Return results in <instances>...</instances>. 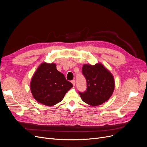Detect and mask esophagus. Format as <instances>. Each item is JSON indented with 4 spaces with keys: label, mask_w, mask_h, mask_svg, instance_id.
Returning <instances> with one entry per match:
<instances>
[{
    "label": "esophagus",
    "mask_w": 147,
    "mask_h": 147,
    "mask_svg": "<svg viewBox=\"0 0 147 147\" xmlns=\"http://www.w3.org/2000/svg\"><path fill=\"white\" fill-rule=\"evenodd\" d=\"M71 83L73 84V86H74V85H75V84H76V81H75L74 80H72V81H71Z\"/></svg>",
    "instance_id": "1"
}]
</instances>
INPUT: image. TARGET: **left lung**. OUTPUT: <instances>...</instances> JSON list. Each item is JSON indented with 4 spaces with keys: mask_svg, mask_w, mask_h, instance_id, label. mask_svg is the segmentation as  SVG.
I'll list each match as a JSON object with an SVG mask.
<instances>
[{
    "mask_svg": "<svg viewBox=\"0 0 147 147\" xmlns=\"http://www.w3.org/2000/svg\"><path fill=\"white\" fill-rule=\"evenodd\" d=\"M82 73L87 81V89L79 92L83 101L90 106H99L112 95L115 89V80L112 74L102 63L94 65L84 64Z\"/></svg>",
    "mask_w": 147,
    "mask_h": 147,
    "instance_id": "obj_1",
    "label": "left lung"
}]
</instances>
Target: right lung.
<instances>
[{
    "mask_svg": "<svg viewBox=\"0 0 147 147\" xmlns=\"http://www.w3.org/2000/svg\"><path fill=\"white\" fill-rule=\"evenodd\" d=\"M73 85L63 73L57 70L55 63H41L34 73L30 83L34 98L42 105L53 106L60 102Z\"/></svg>",
    "mask_w": 147,
    "mask_h": 147,
    "instance_id": "obj_1",
    "label": "right lung"
}]
</instances>
